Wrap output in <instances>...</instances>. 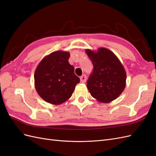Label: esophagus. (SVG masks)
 I'll return each mask as SVG.
<instances>
[{
  "instance_id": "34e87169",
  "label": "esophagus",
  "mask_w": 156,
  "mask_h": 156,
  "mask_svg": "<svg viewBox=\"0 0 156 156\" xmlns=\"http://www.w3.org/2000/svg\"><path fill=\"white\" fill-rule=\"evenodd\" d=\"M86 81V75L83 74L82 76H80V82L85 83Z\"/></svg>"
}]
</instances>
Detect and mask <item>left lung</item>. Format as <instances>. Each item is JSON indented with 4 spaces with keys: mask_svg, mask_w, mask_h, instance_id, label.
I'll return each mask as SVG.
<instances>
[{
    "mask_svg": "<svg viewBox=\"0 0 156 156\" xmlns=\"http://www.w3.org/2000/svg\"><path fill=\"white\" fill-rule=\"evenodd\" d=\"M94 70L87 82L91 96L101 103H109L122 94L126 86V74L123 65L112 51L100 47L98 51L86 49Z\"/></svg>",
    "mask_w": 156,
    "mask_h": 156,
    "instance_id": "1",
    "label": "left lung"
}]
</instances>
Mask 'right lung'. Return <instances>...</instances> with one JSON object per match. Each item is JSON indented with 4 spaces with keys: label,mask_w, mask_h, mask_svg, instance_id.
<instances>
[{
    "label": "right lung",
    "mask_w": 156,
    "mask_h": 156,
    "mask_svg": "<svg viewBox=\"0 0 156 156\" xmlns=\"http://www.w3.org/2000/svg\"><path fill=\"white\" fill-rule=\"evenodd\" d=\"M70 53L57 51L44 57L35 71V87L44 101L60 105L73 94L80 78L69 62Z\"/></svg>",
    "instance_id": "obj_1"
}]
</instances>
